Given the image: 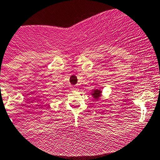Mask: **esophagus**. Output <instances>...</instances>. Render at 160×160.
<instances>
[{"instance_id":"esophagus-1","label":"esophagus","mask_w":160,"mask_h":160,"mask_svg":"<svg viewBox=\"0 0 160 160\" xmlns=\"http://www.w3.org/2000/svg\"><path fill=\"white\" fill-rule=\"evenodd\" d=\"M71 90H77V87H75V86H72V87H71Z\"/></svg>"}]
</instances>
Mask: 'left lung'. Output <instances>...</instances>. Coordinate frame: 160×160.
<instances>
[{"mask_svg":"<svg viewBox=\"0 0 160 160\" xmlns=\"http://www.w3.org/2000/svg\"><path fill=\"white\" fill-rule=\"evenodd\" d=\"M101 90L96 89L93 90V93H92V96H93V98H94V100H98L100 97H101Z\"/></svg>","mask_w":160,"mask_h":160,"instance_id":"1","label":"left lung"}]
</instances>
